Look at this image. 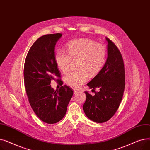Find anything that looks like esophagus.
Wrapping results in <instances>:
<instances>
[{
	"label": "esophagus",
	"instance_id": "obj_1",
	"mask_svg": "<svg viewBox=\"0 0 150 150\" xmlns=\"http://www.w3.org/2000/svg\"><path fill=\"white\" fill-rule=\"evenodd\" d=\"M80 91H78V90H77V89H74V93H78V92H80Z\"/></svg>",
	"mask_w": 150,
	"mask_h": 150
}]
</instances>
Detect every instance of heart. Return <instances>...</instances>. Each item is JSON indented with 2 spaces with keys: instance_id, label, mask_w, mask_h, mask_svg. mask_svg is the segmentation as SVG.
<instances>
[{
  "instance_id": "1",
  "label": "heart",
  "mask_w": 150,
  "mask_h": 150,
  "mask_svg": "<svg viewBox=\"0 0 150 150\" xmlns=\"http://www.w3.org/2000/svg\"><path fill=\"white\" fill-rule=\"evenodd\" d=\"M66 49L67 53L57 50L54 53V61L58 69L66 72L69 69L72 59L77 60L78 70L64 76L65 83L74 88H79L88 78L98 74L103 66L106 59L104 46L91 39L81 38L69 41Z\"/></svg>"
}]
</instances>
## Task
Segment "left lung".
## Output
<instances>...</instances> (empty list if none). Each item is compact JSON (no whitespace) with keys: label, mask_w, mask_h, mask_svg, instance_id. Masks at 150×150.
<instances>
[{"label":"left lung","mask_w":150,"mask_h":150,"mask_svg":"<svg viewBox=\"0 0 150 150\" xmlns=\"http://www.w3.org/2000/svg\"><path fill=\"white\" fill-rule=\"evenodd\" d=\"M108 57L103 68L87 84L90 89L99 91L92 96L84 92L86 100L83 106L88 119L96 123L109 120L115 114L122 100L125 86V67L122 54L108 38Z\"/></svg>","instance_id":"obj_1"}]
</instances>
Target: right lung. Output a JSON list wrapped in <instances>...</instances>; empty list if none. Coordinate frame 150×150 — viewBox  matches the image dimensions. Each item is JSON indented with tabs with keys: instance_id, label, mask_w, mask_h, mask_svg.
Masks as SVG:
<instances>
[{
	"instance_id": "obj_1",
	"label": "right lung",
	"mask_w": 150,
	"mask_h": 150,
	"mask_svg": "<svg viewBox=\"0 0 150 150\" xmlns=\"http://www.w3.org/2000/svg\"><path fill=\"white\" fill-rule=\"evenodd\" d=\"M61 36L57 33L38 38L27 53L23 68L30 105L39 119L48 124L57 123L65 116L73 96L72 89L66 85L56 91L50 85L52 80L61 77L54 56L55 45Z\"/></svg>"
}]
</instances>
